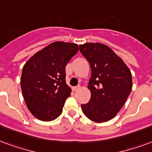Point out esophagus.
<instances>
[{
  "mask_svg": "<svg viewBox=\"0 0 152 152\" xmlns=\"http://www.w3.org/2000/svg\"><path fill=\"white\" fill-rule=\"evenodd\" d=\"M80 88V86H75V87H72V90L73 91H77L78 89Z\"/></svg>",
  "mask_w": 152,
  "mask_h": 152,
  "instance_id": "esophagus-1",
  "label": "esophagus"
}]
</instances>
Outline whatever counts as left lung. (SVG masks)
<instances>
[{"mask_svg":"<svg viewBox=\"0 0 152 152\" xmlns=\"http://www.w3.org/2000/svg\"><path fill=\"white\" fill-rule=\"evenodd\" d=\"M80 51L90 64L88 88L90 101L81 104L83 113L95 122L110 121L116 116L132 89L129 67L111 48L100 42L80 45Z\"/></svg>","mask_w":152,"mask_h":152,"instance_id":"left-lung-1","label":"left lung"}]
</instances>
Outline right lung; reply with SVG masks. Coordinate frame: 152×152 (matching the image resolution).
<instances>
[{
	"label": "right lung",
	"mask_w": 152,
	"mask_h": 152,
	"mask_svg": "<svg viewBox=\"0 0 152 152\" xmlns=\"http://www.w3.org/2000/svg\"><path fill=\"white\" fill-rule=\"evenodd\" d=\"M78 50L76 43L55 42L36 52L23 66L22 92L36 118L50 122L61 114L72 93L65 80V67Z\"/></svg>",
	"instance_id": "1"
}]
</instances>
